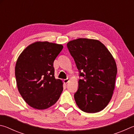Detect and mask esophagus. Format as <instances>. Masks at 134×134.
I'll list each match as a JSON object with an SVG mask.
<instances>
[{"mask_svg": "<svg viewBox=\"0 0 134 134\" xmlns=\"http://www.w3.org/2000/svg\"><path fill=\"white\" fill-rule=\"evenodd\" d=\"M69 80L70 79H69V78H67V79H64V80H63V82H64V83H68L69 82Z\"/></svg>", "mask_w": 134, "mask_h": 134, "instance_id": "esophagus-1", "label": "esophagus"}]
</instances>
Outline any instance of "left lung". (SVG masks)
<instances>
[{
    "label": "left lung",
    "instance_id": "1",
    "mask_svg": "<svg viewBox=\"0 0 134 134\" xmlns=\"http://www.w3.org/2000/svg\"><path fill=\"white\" fill-rule=\"evenodd\" d=\"M67 46L83 78L79 80L74 95L76 105L87 113L102 111L109 104L115 89L117 67L113 56L97 39H74Z\"/></svg>",
    "mask_w": 134,
    "mask_h": 134
}]
</instances>
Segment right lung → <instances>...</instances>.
I'll list each match as a JSON object with an SVG mask.
<instances>
[{"label": "right lung", "mask_w": 134, "mask_h": 134, "mask_svg": "<svg viewBox=\"0 0 134 134\" xmlns=\"http://www.w3.org/2000/svg\"><path fill=\"white\" fill-rule=\"evenodd\" d=\"M63 48L60 44L38 41L29 44L19 56L15 66L18 89L33 108H48L62 92V81L54 76L53 62Z\"/></svg>", "instance_id": "obj_1"}]
</instances>
